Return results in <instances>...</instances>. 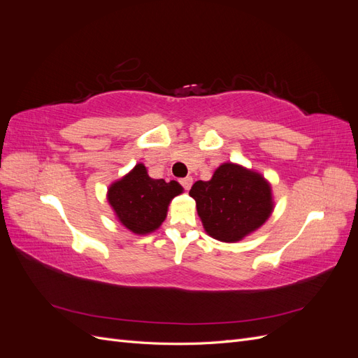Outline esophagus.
Masks as SVG:
<instances>
[{"mask_svg":"<svg viewBox=\"0 0 358 358\" xmlns=\"http://www.w3.org/2000/svg\"><path fill=\"white\" fill-rule=\"evenodd\" d=\"M180 185L188 191V189L191 188V185H192V178H191V176H188V178H183V179H180Z\"/></svg>","mask_w":358,"mask_h":358,"instance_id":"esophagus-1","label":"esophagus"}]
</instances>
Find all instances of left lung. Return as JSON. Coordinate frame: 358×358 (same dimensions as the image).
I'll list each match as a JSON object with an SVG mask.
<instances>
[{"label": "left lung", "mask_w": 358, "mask_h": 358, "mask_svg": "<svg viewBox=\"0 0 358 358\" xmlns=\"http://www.w3.org/2000/svg\"><path fill=\"white\" fill-rule=\"evenodd\" d=\"M189 196L206 233L221 242H239L259 229L273 210L270 183L257 171L224 162L210 180H197Z\"/></svg>", "instance_id": "left-lung-1"}]
</instances>
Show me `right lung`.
Here are the masks:
<instances>
[{
    "label": "right lung",
    "instance_id": "add662e5",
    "mask_svg": "<svg viewBox=\"0 0 358 358\" xmlns=\"http://www.w3.org/2000/svg\"><path fill=\"white\" fill-rule=\"evenodd\" d=\"M182 191L176 180L152 179L143 164H137L128 175L112 183L107 200L125 229L148 234L166 220L170 201Z\"/></svg>",
    "mask_w": 358,
    "mask_h": 358
}]
</instances>
